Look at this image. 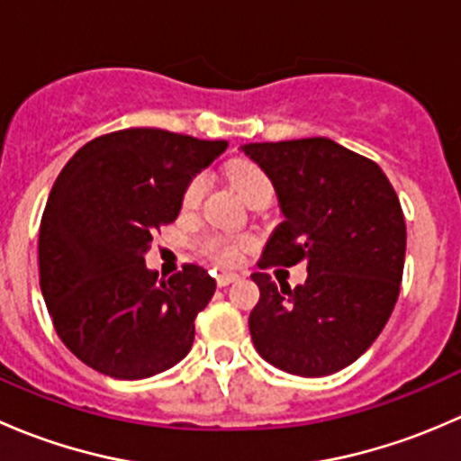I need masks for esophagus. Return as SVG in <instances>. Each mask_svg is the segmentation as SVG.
I'll return each instance as SVG.
<instances>
[{"mask_svg":"<svg viewBox=\"0 0 461 461\" xmlns=\"http://www.w3.org/2000/svg\"><path fill=\"white\" fill-rule=\"evenodd\" d=\"M234 281H239V274H234V272H222L216 276V283L221 287L230 285V283H234Z\"/></svg>","mask_w":461,"mask_h":461,"instance_id":"esophagus-1","label":"esophagus"}]
</instances>
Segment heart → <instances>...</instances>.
I'll return each mask as SVG.
<instances>
[{
  "mask_svg": "<svg viewBox=\"0 0 461 461\" xmlns=\"http://www.w3.org/2000/svg\"><path fill=\"white\" fill-rule=\"evenodd\" d=\"M227 176H230L236 192L245 198V203L252 201L260 192H272V180H269V176L258 165H254L249 160L231 162L227 167ZM204 192H207V176H194L183 192V207L196 209L203 201ZM248 239L207 234L201 239V254L216 265H236L240 260V252L248 248Z\"/></svg>",
  "mask_w": 461,
  "mask_h": 461,
  "instance_id": "heart-1",
  "label": "heart"
}]
</instances>
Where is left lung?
I'll return each mask as SVG.
<instances>
[{
  "instance_id": "1",
  "label": "left lung",
  "mask_w": 461,
  "mask_h": 461,
  "mask_svg": "<svg viewBox=\"0 0 461 461\" xmlns=\"http://www.w3.org/2000/svg\"><path fill=\"white\" fill-rule=\"evenodd\" d=\"M243 151L276 189L285 221L274 230L252 281L254 348L267 364L325 376L359 359L388 323L406 258V221L381 167L328 138L252 142ZM305 259L292 291L264 272Z\"/></svg>"
}]
</instances>
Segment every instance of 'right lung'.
<instances>
[{"label":"right lung","instance_id":"1","mask_svg":"<svg viewBox=\"0 0 461 461\" xmlns=\"http://www.w3.org/2000/svg\"><path fill=\"white\" fill-rule=\"evenodd\" d=\"M225 140L122 129L64 165L40 225V287L55 332L88 368L147 379L185 359L216 281L183 265L169 281L144 265L153 234L178 218L189 180Z\"/></svg>","mask_w":461,"mask_h":461}]
</instances>
